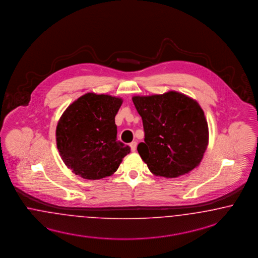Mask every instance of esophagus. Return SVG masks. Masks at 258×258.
I'll use <instances>...</instances> for the list:
<instances>
[{
    "label": "esophagus",
    "instance_id": "obj_1",
    "mask_svg": "<svg viewBox=\"0 0 258 258\" xmlns=\"http://www.w3.org/2000/svg\"><path fill=\"white\" fill-rule=\"evenodd\" d=\"M130 146H131V150L133 151V152H134L135 150H136V146H137V142L136 141H133L131 144H130Z\"/></svg>",
    "mask_w": 258,
    "mask_h": 258
}]
</instances>
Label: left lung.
<instances>
[{"label":"left lung","instance_id":"left-lung-1","mask_svg":"<svg viewBox=\"0 0 258 258\" xmlns=\"http://www.w3.org/2000/svg\"><path fill=\"white\" fill-rule=\"evenodd\" d=\"M133 102L145 133L137 151L154 175L177 177L199 166L208 145V125L196 101L170 91L134 96Z\"/></svg>","mask_w":258,"mask_h":258}]
</instances>
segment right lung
<instances>
[{"mask_svg":"<svg viewBox=\"0 0 258 258\" xmlns=\"http://www.w3.org/2000/svg\"><path fill=\"white\" fill-rule=\"evenodd\" d=\"M122 99L87 93L70 104L56 126L63 162L85 179L113 175L131 148L117 141L115 116Z\"/></svg>","mask_w":258,"mask_h":258,"instance_id":"right-lung-1","label":"right lung"}]
</instances>
